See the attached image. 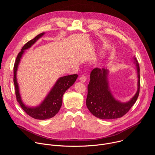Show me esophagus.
Instances as JSON below:
<instances>
[{"label": "esophagus", "mask_w": 155, "mask_h": 155, "mask_svg": "<svg viewBox=\"0 0 155 155\" xmlns=\"http://www.w3.org/2000/svg\"><path fill=\"white\" fill-rule=\"evenodd\" d=\"M80 81H81V82H85L86 81V77L85 76V75H82L80 77Z\"/></svg>", "instance_id": "34e87169"}]
</instances>
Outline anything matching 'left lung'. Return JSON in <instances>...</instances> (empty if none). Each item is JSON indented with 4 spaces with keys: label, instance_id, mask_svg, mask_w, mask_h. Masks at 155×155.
<instances>
[{
    "label": "left lung",
    "instance_id": "8db88e82",
    "mask_svg": "<svg viewBox=\"0 0 155 155\" xmlns=\"http://www.w3.org/2000/svg\"><path fill=\"white\" fill-rule=\"evenodd\" d=\"M137 70V91L129 101L121 102L116 100L108 86V70L95 68L90 74V81L87 85L86 106L96 117L102 120L121 118L126 114L136 102L140 91V68L138 61L134 58Z\"/></svg>",
    "mask_w": 155,
    "mask_h": 155
}]
</instances>
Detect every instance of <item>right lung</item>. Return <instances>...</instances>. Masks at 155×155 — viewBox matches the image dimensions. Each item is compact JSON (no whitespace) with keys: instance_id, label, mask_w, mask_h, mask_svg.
<instances>
[{"instance_id":"obj_1","label":"right lung","mask_w":155,"mask_h":155,"mask_svg":"<svg viewBox=\"0 0 155 155\" xmlns=\"http://www.w3.org/2000/svg\"><path fill=\"white\" fill-rule=\"evenodd\" d=\"M44 34H45L44 32L38 34L32 40L25 44L16 57L13 68V82L15 87V94L17 101L28 115L37 120L49 119L54 117L58 114L62 105V96L64 93L74 84L78 77L77 74L60 77L51 88L48 94L39 105L34 107H30L25 105L21 97L16 78V72L18 65L22 56L25 53V50L30 48Z\"/></svg>"}]
</instances>
